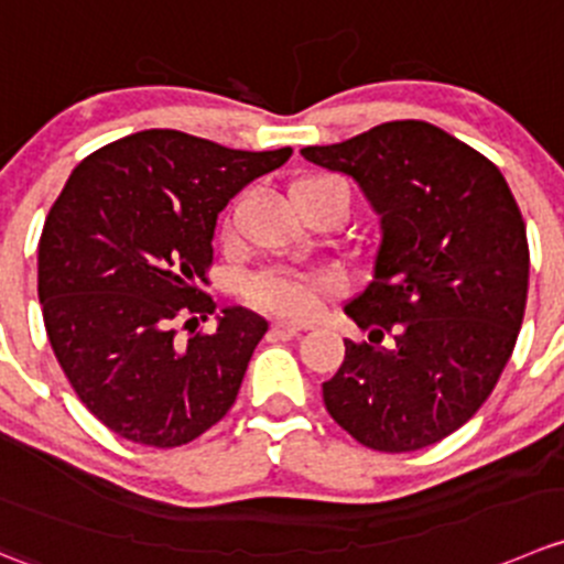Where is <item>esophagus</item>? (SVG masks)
<instances>
[{"label":"esophagus","instance_id":"34e87169","mask_svg":"<svg viewBox=\"0 0 564 564\" xmlns=\"http://www.w3.org/2000/svg\"><path fill=\"white\" fill-rule=\"evenodd\" d=\"M300 330H303V327L292 325V322H283V319L272 322V327H270V333L275 338H294V336H300Z\"/></svg>","mask_w":564,"mask_h":564}]
</instances>
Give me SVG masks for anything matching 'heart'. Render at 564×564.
<instances>
[{
	"mask_svg": "<svg viewBox=\"0 0 564 564\" xmlns=\"http://www.w3.org/2000/svg\"><path fill=\"white\" fill-rule=\"evenodd\" d=\"M327 178H303L297 184H316ZM336 292V281L327 275H297V272H261L248 283V300L267 314L283 319H311L325 297Z\"/></svg>",
	"mask_w": 564,
	"mask_h": 564,
	"instance_id": "obj_1",
	"label": "heart"
}]
</instances>
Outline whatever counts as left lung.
<instances>
[{
  "label": "left lung",
  "mask_w": 564,
  "mask_h": 564,
  "mask_svg": "<svg viewBox=\"0 0 564 564\" xmlns=\"http://www.w3.org/2000/svg\"><path fill=\"white\" fill-rule=\"evenodd\" d=\"M300 154L352 178L380 215L371 281L344 305L369 341L344 338V364L322 382L327 413L377 452L438 444L482 408L518 341L521 209L488 156L424 120Z\"/></svg>",
  "instance_id": "left-lung-1"
}]
</instances>
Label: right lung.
Listing matches in <instances>:
<instances>
[{"instance_id":"right-lung-1","label":"right lung","mask_w":564,"mask_h":564,"mask_svg":"<svg viewBox=\"0 0 564 564\" xmlns=\"http://www.w3.org/2000/svg\"><path fill=\"white\" fill-rule=\"evenodd\" d=\"M289 156L145 129L82 160L48 209L43 325L76 397L120 438L173 449L231 410L267 322L242 305L217 314L200 283L217 215ZM209 315L216 330L195 334Z\"/></svg>"}]
</instances>
